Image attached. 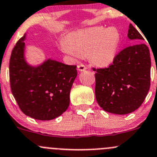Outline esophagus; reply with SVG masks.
Masks as SVG:
<instances>
[{
	"label": "esophagus",
	"instance_id": "obj_1",
	"mask_svg": "<svg viewBox=\"0 0 157 157\" xmlns=\"http://www.w3.org/2000/svg\"><path fill=\"white\" fill-rule=\"evenodd\" d=\"M87 67L83 64H80V65H77V69H78L79 71H84L85 70H86Z\"/></svg>",
	"mask_w": 157,
	"mask_h": 157
}]
</instances>
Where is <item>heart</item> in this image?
<instances>
[{
    "mask_svg": "<svg viewBox=\"0 0 157 157\" xmlns=\"http://www.w3.org/2000/svg\"><path fill=\"white\" fill-rule=\"evenodd\" d=\"M120 40L115 28H91L70 33L67 40L60 43V49L74 57L88 56L92 64L106 67L116 59Z\"/></svg>",
    "mask_w": 157,
    "mask_h": 157,
    "instance_id": "1",
    "label": "heart"
}]
</instances>
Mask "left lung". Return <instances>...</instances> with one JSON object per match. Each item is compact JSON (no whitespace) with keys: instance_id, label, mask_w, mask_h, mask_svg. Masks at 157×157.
<instances>
[{"instance_id":"8db88e82","label":"left lung","mask_w":157,"mask_h":157,"mask_svg":"<svg viewBox=\"0 0 157 157\" xmlns=\"http://www.w3.org/2000/svg\"><path fill=\"white\" fill-rule=\"evenodd\" d=\"M128 37L137 44L119 52L108 67L93 68L97 102L104 110L115 114L137 110L151 86V56L147 46L141 43L144 39L132 24Z\"/></svg>"}]
</instances>
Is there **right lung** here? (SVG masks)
<instances>
[{"label": "right lung", "instance_id": "right-lung-1", "mask_svg": "<svg viewBox=\"0 0 157 157\" xmlns=\"http://www.w3.org/2000/svg\"><path fill=\"white\" fill-rule=\"evenodd\" d=\"M26 34L13 48L10 59L11 91L27 116L51 120L61 116L70 104V92L77 76V66L48 59L33 66L25 56Z\"/></svg>", "mask_w": 157, "mask_h": 157}]
</instances>
